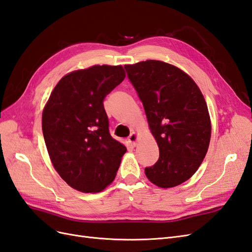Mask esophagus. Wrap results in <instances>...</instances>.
<instances>
[{
  "mask_svg": "<svg viewBox=\"0 0 252 252\" xmlns=\"http://www.w3.org/2000/svg\"><path fill=\"white\" fill-rule=\"evenodd\" d=\"M128 141L132 145V146H135L136 142H138V134H136L135 132L130 133V135H129V138H128Z\"/></svg>",
  "mask_w": 252,
  "mask_h": 252,
  "instance_id": "34e87169",
  "label": "esophagus"
}]
</instances>
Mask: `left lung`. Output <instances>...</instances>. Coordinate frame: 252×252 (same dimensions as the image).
<instances>
[{
  "label": "left lung",
  "mask_w": 252,
  "mask_h": 252,
  "mask_svg": "<svg viewBox=\"0 0 252 252\" xmlns=\"http://www.w3.org/2000/svg\"><path fill=\"white\" fill-rule=\"evenodd\" d=\"M125 69L158 145L159 158L145 168L146 177L158 187L178 186L192 177L207 154V104L194 81L173 65L148 60Z\"/></svg>",
  "instance_id": "1"
}]
</instances>
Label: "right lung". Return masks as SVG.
Instances as JSON below:
<instances>
[{"label":"right lung","mask_w":252,"mask_h":252,"mask_svg":"<svg viewBox=\"0 0 252 252\" xmlns=\"http://www.w3.org/2000/svg\"><path fill=\"white\" fill-rule=\"evenodd\" d=\"M124 79L122 66L95 65L68 73L43 110V135L52 165L79 191L98 192L109 185L126 152L109 132L103 104Z\"/></svg>","instance_id":"obj_1"}]
</instances>
